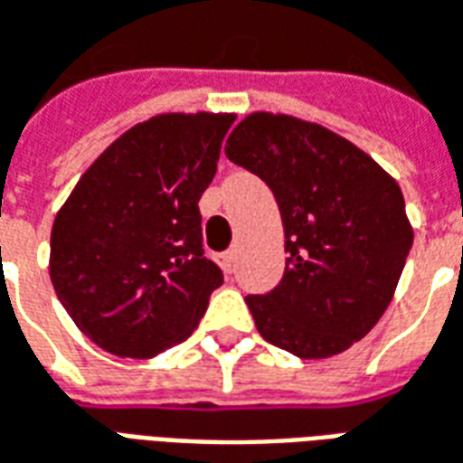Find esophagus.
<instances>
[{
    "instance_id": "esophagus-1",
    "label": "esophagus",
    "mask_w": 463,
    "mask_h": 463,
    "mask_svg": "<svg viewBox=\"0 0 463 463\" xmlns=\"http://www.w3.org/2000/svg\"><path fill=\"white\" fill-rule=\"evenodd\" d=\"M216 261H219V267L224 269L226 274H232V271H234V267H237V249L219 254V257H216Z\"/></svg>"
}]
</instances>
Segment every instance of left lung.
<instances>
[{"mask_svg": "<svg viewBox=\"0 0 463 463\" xmlns=\"http://www.w3.org/2000/svg\"><path fill=\"white\" fill-rule=\"evenodd\" d=\"M224 152L267 182L284 224V277L247 297L259 334L299 359L346 352L382 319L414 241L396 179L349 139L289 114H249Z\"/></svg>", "mask_w": 463, "mask_h": 463, "instance_id": "1", "label": "left lung"}]
</instances>
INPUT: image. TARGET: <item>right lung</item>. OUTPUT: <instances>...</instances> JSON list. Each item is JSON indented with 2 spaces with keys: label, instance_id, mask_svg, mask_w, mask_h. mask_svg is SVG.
Returning <instances> with one entry per match:
<instances>
[{
  "label": "right lung",
  "instance_id": "right-lung-1",
  "mask_svg": "<svg viewBox=\"0 0 463 463\" xmlns=\"http://www.w3.org/2000/svg\"><path fill=\"white\" fill-rule=\"evenodd\" d=\"M234 114H159L124 132L54 216L49 277L77 329L114 356L184 342L222 287L199 199Z\"/></svg>",
  "mask_w": 463,
  "mask_h": 463
}]
</instances>
